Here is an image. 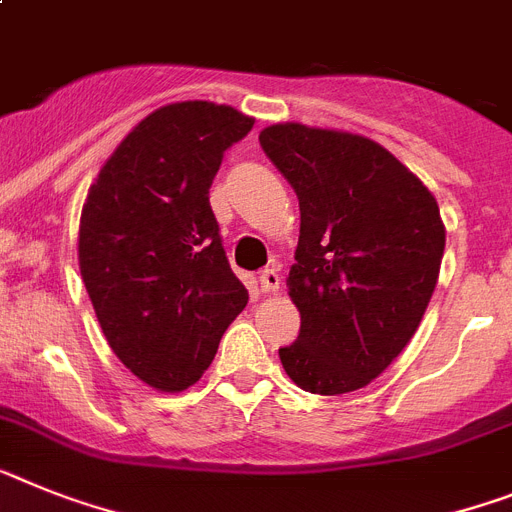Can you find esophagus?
I'll return each instance as SVG.
<instances>
[{
	"instance_id": "esophagus-1",
	"label": "esophagus",
	"mask_w": 512,
	"mask_h": 512,
	"mask_svg": "<svg viewBox=\"0 0 512 512\" xmlns=\"http://www.w3.org/2000/svg\"><path fill=\"white\" fill-rule=\"evenodd\" d=\"M279 285H282V277H279V269H264L259 274V287L261 292H277Z\"/></svg>"
}]
</instances>
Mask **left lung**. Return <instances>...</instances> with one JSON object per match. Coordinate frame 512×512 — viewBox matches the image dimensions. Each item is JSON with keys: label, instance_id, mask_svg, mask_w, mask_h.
Returning a JSON list of instances; mask_svg holds the SVG:
<instances>
[{"label": "left lung", "instance_id": "left-lung-1", "mask_svg": "<svg viewBox=\"0 0 512 512\" xmlns=\"http://www.w3.org/2000/svg\"><path fill=\"white\" fill-rule=\"evenodd\" d=\"M259 142L300 202L287 277L300 334L279 349L282 368L303 391H357L401 355L425 316L445 251L438 202L360 134L274 124Z\"/></svg>", "mask_w": 512, "mask_h": 512}]
</instances>
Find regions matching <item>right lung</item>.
Listing matches in <instances>:
<instances>
[{"mask_svg": "<svg viewBox=\"0 0 512 512\" xmlns=\"http://www.w3.org/2000/svg\"><path fill=\"white\" fill-rule=\"evenodd\" d=\"M251 129L230 106L170 103L126 134L87 191L82 282L116 357L157 391L194 386L248 303L209 186Z\"/></svg>", "mask_w": 512, "mask_h": 512, "instance_id": "add662e5", "label": "right lung"}]
</instances>
